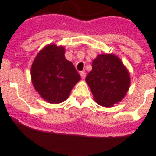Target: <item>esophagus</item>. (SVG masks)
I'll list each match as a JSON object with an SVG mask.
<instances>
[{"mask_svg": "<svg viewBox=\"0 0 156 156\" xmlns=\"http://www.w3.org/2000/svg\"><path fill=\"white\" fill-rule=\"evenodd\" d=\"M80 75H81V78H86V72H85V71H81L80 72Z\"/></svg>", "mask_w": 156, "mask_h": 156, "instance_id": "34e87169", "label": "esophagus"}]
</instances>
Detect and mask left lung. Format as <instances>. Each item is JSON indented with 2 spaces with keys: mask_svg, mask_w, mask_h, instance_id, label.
<instances>
[{
  "mask_svg": "<svg viewBox=\"0 0 156 156\" xmlns=\"http://www.w3.org/2000/svg\"><path fill=\"white\" fill-rule=\"evenodd\" d=\"M94 98L102 107L119 102L130 87V75L119 58L113 54L98 55L86 78Z\"/></svg>",
  "mask_w": 156,
  "mask_h": 156,
  "instance_id": "8db88e82",
  "label": "left lung"
}]
</instances>
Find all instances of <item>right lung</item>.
Here are the masks:
<instances>
[{
	"mask_svg": "<svg viewBox=\"0 0 156 156\" xmlns=\"http://www.w3.org/2000/svg\"><path fill=\"white\" fill-rule=\"evenodd\" d=\"M62 46L49 45L39 52L31 67L34 87L50 103L65 101L81 79L71 62L65 58Z\"/></svg>",
	"mask_w": 156,
	"mask_h": 156,
	"instance_id": "obj_1",
	"label": "right lung"
}]
</instances>
